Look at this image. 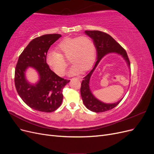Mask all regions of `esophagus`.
<instances>
[{
	"label": "esophagus",
	"instance_id": "obj_1",
	"mask_svg": "<svg viewBox=\"0 0 154 154\" xmlns=\"http://www.w3.org/2000/svg\"><path fill=\"white\" fill-rule=\"evenodd\" d=\"M76 78V79H78V80H80V81H82V80L81 77H77V78Z\"/></svg>",
	"mask_w": 154,
	"mask_h": 154
}]
</instances>
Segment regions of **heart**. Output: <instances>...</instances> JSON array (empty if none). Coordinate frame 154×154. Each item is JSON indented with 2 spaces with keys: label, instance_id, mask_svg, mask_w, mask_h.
<instances>
[{
  "label": "heart",
  "instance_id": "heart-1",
  "mask_svg": "<svg viewBox=\"0 0 154 154\" xmlns=\"http://www.w3.org/2000/svg\"><path fill=\"white\" fill-rule=\"evenodd\" d=\"M57 51H51L46 55V63L58 76H63L67 63L63 58L69 56L73 65L69 70V76L76 75L87 71L95 61L96 48L94 41L88 36L67 37L58 44Z\"/></svg>",
  "mask_w": 154,
  "mask_h": 154
}]
</instances>
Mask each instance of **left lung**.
<instances>
[{"instance_id": "1", "label": "left lung", "mask_w": 154, "mask_h": 154, "mask_svg": "<svg viewBox=\"0 0 154 154\" xmlns=\"http://www.w3.org/2000/svg\"><path fill=\"white\" fill-rule=\"evenodd\" d=\"M85 33L91 37L95 44L97 52V61L89 73H88L87 75L83 78L81 85V96L83 104L88 110L94 112H103L114 108L120 103L123 98L114 103H105L97 100L93 95L89 87L90 79L93 72L101 60L106 54L109 53H117L122 56L127 62L129 69L130 68V63L126 51L110 35L100 31H85Z\"/></svg>"}]
</instances>
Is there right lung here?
<instances>
[{"instance_id": "obj_1", "label": "right lung", "mask_w": 154, "mask_h": 154, "mask_svg": "<svg viewBox=\"0 0 154 154\" xmlns=\"http://www.w3.org/2000/svg\"><path fill=\"white\" fill-rule=\"evenodd\" d=\"M62 36L60 34L44 35L32 40L18 58L15 72V84L18 95L31 109L51 112L61 105L62 91L70 80H65L51 71L46 63L51 45ZM35 69L39 80L32 85L26 80L25 71Z\"/></svg>"}]
</instances>
